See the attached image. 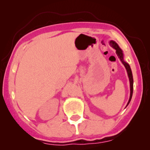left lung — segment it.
Wrapping results in <instances>:
<instances>
[{
    "label": "left lung",
    "instance_id": "8db88e82",
    "mask_svg": "<svg viewBox=\"0 0 150 150\" xmlns=\"http://www.w3.org/2000/svg\"><path fill=\"white\" fill-rule=\"evenodd\" d=\"M109 44L110 46L112 47L115 50H116V54H117V56L120 59L121 61H122L123 64H124V67H126L127 73H128V76L129 78V81H130V98H129V100L127 103L126 106L128 105L129 103H130L131 99H132V93H133V77H132V70H131L130 65L128 63H126V61H124V52L122 49L120 48V46H118V44H117L114 41H110L109 42Z\"/></svg>",
    "mask_w": 150,
    "mask_h": 150
}]
</instances>
